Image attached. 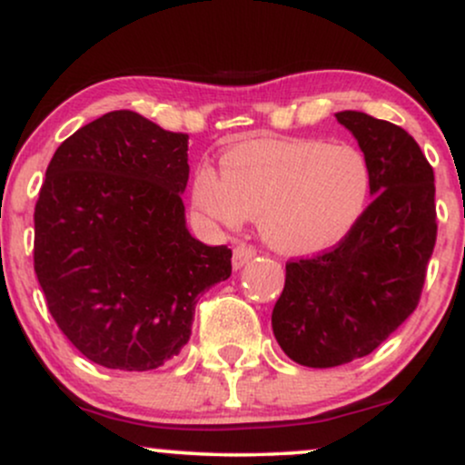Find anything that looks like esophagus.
Segmentation results:
<instances>
[{"mask_svg": "<svg viewBox=\"0 0 465 465\" xmlns=\"http://www.w3.org/2000/svg\"><path fill=\"white\" fill-rule=\"evenodd\" d=\"M255 255V247L253 244H247V242H238L236 247H233V269H240V266H244L249 262L251 258Z\"/></svg>", "mask_w": 465, "mask_h": 465, "instance_id": "esophagus-1", "label": "esophagus"}]
</instances>
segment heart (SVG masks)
Here are the masks:
<instances>
[{"label": "heart", "mask_w": 465, "mask_h": 465, "mask_svg": "<svg viewBox=\"0 0 465 465\" xmlns=\"http://www.w3.org/2000/svg\"><path fill=\"white\" fill-rule=\"evenodd\" d=\"M367 154L323 140H253L223 157V174L203 165L192 199L210 221L238 227L260 218L266 242L284 253H317L341 242L371 196Z\"/></svg>", "instance_id": "b5f03b06"}]
</instances>
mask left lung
I'll return each instance as SVG.
<instances>
[{
  "label": "left lung",
  "instance_id": "8db88e82",
  "mask_svg": "<svg viewBox=\"0 0 465 465\" xmlns=\"http://www.w3.org/2000/svg\"><path fill=\"white\" fill-rule=\"evenodd\" d=\"M336 120L370 159L373 201L332 249L286 262L271 323L288 359L306 367L362 359L407 322L437 240L435 174L418 142L361 111Z\"/></svg>",
  "mask_w": 465,
  "mask_h": 465
}]
</instances>
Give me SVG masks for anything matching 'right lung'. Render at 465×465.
<instances>
[{"label":"right lung","instance_id":"1","mask_svg":"<svg viewBox=\"0 0 465 465\" xmlns=\"http://www.w3.org/2000/svg\"><path fill=\"white\" fill-rule=\"evenodd\" d=\"M188 133L111 111L56 148L35 205V273L80 354L148 371L188 343L203 292L232 275V249L185 229Z\"/></svg>","mask_w":465,"mask_h":465}]
</instances>
